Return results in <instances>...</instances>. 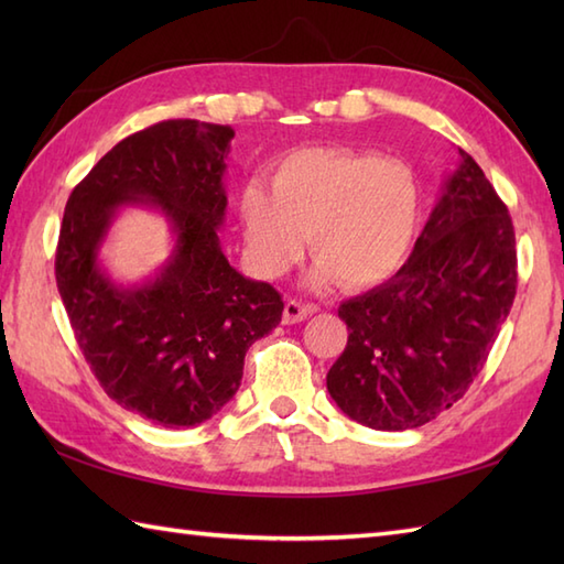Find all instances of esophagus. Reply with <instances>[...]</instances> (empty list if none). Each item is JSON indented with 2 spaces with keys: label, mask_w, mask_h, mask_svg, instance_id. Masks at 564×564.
<instances>
[{
  "label": "esophagus",
  "mask_w": 564,
  "mask_h": 564,
  "mask_svg": "<svg viewBox=\"0 0 564 564\" xmlns=\"http://www.w3.org/2000/svg\"><path fill=\"white\" fill-rule=\"evenodd\" d=\"M315 310H317L315 305L289 301V303H285V307H283V322H285V325H295V322L307 319V315H313Z\"/></svg>",
  "instance_id": "obj_1"
}]
</instances>
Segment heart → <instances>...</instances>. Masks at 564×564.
Returning a JSON list of instances; mask_svg holds the SVG:
<instances>
[{"mask_svg":"<svg viewBox=\"0 0 564 564\" xmlns=\"http://www.w3.org/2000/svg\"><path fill=\"white\" fill-rule=\"evenodd\" d=\"M249 259L281 275L303 257L305 237L317 263L307 283L341 281L368 289L406 261L419 227V186L400 160L349 148H305L271 166V188L249 178L239 188Z\"/></svg>","mask_w":564,"mask_h":564,"instance_id":"b5f03b06","label":"heart"}]
</instances>
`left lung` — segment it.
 Returning a JSON list of instances; mask_svg holds the SVG:
<instances>
[{"label": "left lung", "instance_id": "left-lung-1", "mask_svg": "<svg viewBox=\"0 0 564 564\" xmlns=\"http://www.w3.org/2000/svg\"><path fill=\"white\" fill-rule=\"evenodd\" d=\"M404 267L339 307L349 329L327 390L354 422L424 426L480 373L517 295L509 210L465 150Z\"/></svg>", "mask_w": 564, "mask_h": 564}]
</instances>
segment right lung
Instances as JSON below:
<instances>
[{"instance_id": "1", "label": "right lung", "mask_w": 564, "mask_h": 564, "mask_svg": "<svg viewBox=\"0 0 564 564\" xmlns=\"http://www.w3.org/2000/svg\"><path fill=\"white\" fill-rule=\"evenodd\" d=\"M235 130L162 121L118 142L72 191L55 254L57 291L79 349L111 400L148 422L203 424L235 398L245 354L279 325L283 301L223 254L225 170ZM126 207L160 212L173 251L118 284L100 249Z\"/></svg>"}]
</instances>
